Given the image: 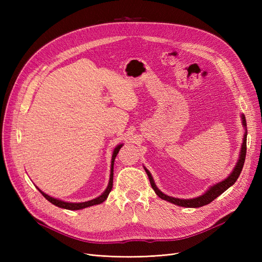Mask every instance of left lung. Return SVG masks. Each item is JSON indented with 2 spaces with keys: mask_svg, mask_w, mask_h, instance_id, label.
Instances as JSON below:
<instances>
[{
  "mask_svg": "<svg viewBox=\"0 0 262 262\" xmlns=\"http://www.w3.org/2000/svg\"><path fill=\"white\" fill-rule=\"evenodd\" d=\"M242 123L244 126V138H243V143H242V147H241V153H239V157L238 160H237V163L235 165L234 169L232 170V172L229 173V175L217 184L211 186L207 191H205L203 194L199 195V196H195L192 198V199H178V198H173V196H169L167 194H165L164 192H162L160 189L157 188V186L155 185L154 179L150 175V172L148 171V169L146 167H144L149 182H150V186H152L153 190L155 191V193L161 198V199L165 200V201H168L170 203H173L178 205V207H184V208H200L203 207V205H207L209 203H211L214 199H216L219 195H221L224 191L233 186L235 184V181L237 180V178L239 177L242 169L244 167V163H245V158H246V141H247V124H246V118L244 115H242Z\"/></svg>",
  "mask_w": 262,
  "mask_h": 262,
  "instance_id": "obj_1",
  "label": "left lung"
}]
</instances>
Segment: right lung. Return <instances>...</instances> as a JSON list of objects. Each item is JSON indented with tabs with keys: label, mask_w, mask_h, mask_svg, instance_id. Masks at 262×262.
Here are the masks:
<instances>
[{
	"label": "right lung",
	"mask_w": 262,
	"mask_h": 262,
	"mask_svg": "<svg viewBox=\"0 0 262 262\" xmlns=\"http://www.w3.org/2000/svg\"><path fill=\"white\" fill-rule=\"evenodd\" d=\"M122 145H123V144H118V145L115 147L114 152H113V156H112V167H110V178H109L108 186H107L105 191L102 192L99 196L95 198V199L90 200V201H85V202H77V203H76V202H67V201H63V200L57 199V198H53V196H51V195H49V194L45 193V192L41 191V190L39 189L38 187H37V189L39 190V191L41 192V194L46 198L47 200H48L49 202H51L52 204L57 205V207H59V208H61V209H67V210H71V211L82 210V209H85V208L93 207V205H96V204L102 203V202H104V201L107 199L109 193H110V191H112V189H113V182H114V163H115L116 156H117V154H118V152H119V149H120V148L122 147Z\"/></svg>",
	"instance_id": "add662e5"
}]
</instances>
